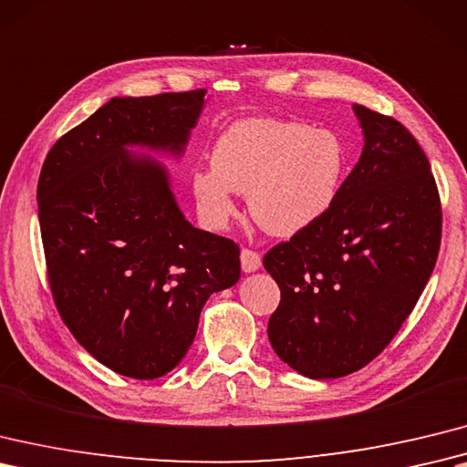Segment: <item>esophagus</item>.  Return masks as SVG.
Here are the masks:
<instances>
[{"label":"esophagus","mask_w":467,"mask_h":467,"mask_svg":"<svg viewBox=\"0 0 467 467\" xmlns=\"http://www.w3.org/2000/svg\"><path fill=\"white\" fill-rule=\"evenodd\" d=\"M241 265L244 273H254L263 265V258L253 248H243L241 251Z\"/></svg>","instance_id":"34e87169"}]
</instances>
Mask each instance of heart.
<instances>
[{"label": "heart", "mask_w": 467, "mask_h": 467, "mask_svg": "<svg viewBox=\"0 0 467 467\" xmlns=\"http://www.w3.org/2000/svg\"><path fill=\"white\" fill-rule=\"evenodd\" d=\"M346 147L328 129L283 119L251 117L216 139L211 169L192 175L197 207L211 226L229 224L233 192L246 194L260 229L292 236L330 211L346 171Z\"/></svg>", "instance_id": "1"}]
</instances>
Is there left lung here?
<instances>
[{"label":"left lung","mask_w":467,"mask_h":467,"mask_svg":"<svg viewBox=\"0 0 467 467\" xmlns=\"http://www.w3.org/2000/svg\"><path fill=\"white\" fill-rule=\"evenodd\" d=\"M354 111L364 149L330 211L263 258L280 288L268 340L280 360L318 380L360 370L392 342L441 243L424 149L394 117L364 105Z\"/></svg>","instance_id":"8db88e82"}]
</instances>
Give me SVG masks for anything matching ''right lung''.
I'll use <instances>...</instances> for the list:
<instances>
[{"mask_svg":"<svg viewBox=\"0 0 467 467\" xmlns=\"http://www.w3.org/2000/svg\"><path fill=\"white\" fill-rule=\"evenodd\" d=\"M207 89L113 97L57 139L37 207L47 280L65 327L95 360L137 380L175 368L213 292L241 278V248L184 221L157 161L181 153Z\"/></svg>","mask_w":467,"mask_h":467,"instance_id":"right-lung-1","label":"right lung"}]
</instances>
